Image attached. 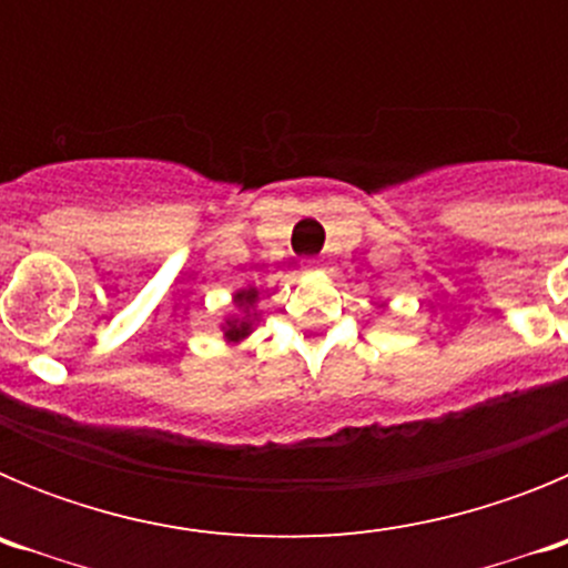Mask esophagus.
I'll return each mask as SVG.
<instances>
[{"instance_id": "1", "label": "esophagus", "mask_w": 568, "mask_h": 568, "mask_svg": "<svg viewBox=\"0 0 568 568\" xmlns=\"http://www.w3.org/2000/svg\"><path fill=\"white\" fill-rule=\"evenodd\" d=\"M321 264H324V261H321L318 255H307V258H301V267L304 270H321Z\"/></svg>"}]
</instances>
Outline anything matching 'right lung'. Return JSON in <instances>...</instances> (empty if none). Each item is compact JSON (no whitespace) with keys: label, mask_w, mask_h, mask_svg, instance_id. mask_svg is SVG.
Wrapping results in <instances>:
<instances>
[{"label":"right lung","mask_w":568,"mask_h":568,"mask_svg":"<svg viewBox=\"0 0 568 568\" xmlns=\"http://www.w3.org/2000/svg\"><path fill=\"white\" fill-rule=\"evenodd\" d=\"M253 298H255V290H250V293H241L239 295L241 304H253ZM247 329H250L247 321H241V324H239V321H230L227 333H224V335H227L230 341H239V338H244V335H247Z\"/></svg>","instance_id":"obj_1"}]
</instances>
